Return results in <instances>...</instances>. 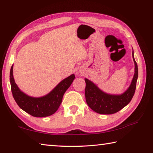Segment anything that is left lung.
Returning <instances> with one entry per match:
<instances>
[{"label":"left lung","instance_id":"obj_1","mask_svg":"<svg viewBox=\"0 0 153 153\" xmlns=\"http://www.w3.org/2000/svg\"><path fill=\"white\" fill-rule=\"evenodd\" d=\"M134 75L128 89L121 95H110L101 91L88 79H85V96L86 102L91 110L101 114H112L118 112L131 101L134 96L138 78V66L134 58Z\"/></svg>","mask_w":153,"mask_h":153}]
</instances>
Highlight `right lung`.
Wrapping results in <instances>:
<instances>
[{
    "label": "right lung",
    "mask_w": 153,
    "mask_h": 153,
    "mask_svg": "<svg viewBox=\"0 0 153 153\" xmlns=\"http://www.w3.org/2000/svg\"><path fill=\"white\" fill-rule=\"evenodd\" d=\"M13 68H10V82L13 96L18 105L25 112L35 117H45L57 110L62 102L63 94L75 79L74 74L61 82L51 92L41 98H33L19 90L14 80Z\"/></svg>",
    "instance_id": "right-lung-1"
}]
</instances>
